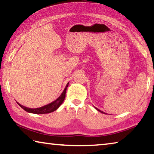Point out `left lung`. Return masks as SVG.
Returning a JSON list of instances; mask_svg holds the SVG:
<instances>
[{"label":"left lung","mask_w":154,"mask_h":154,"mask_svg":"<svg viewBox=\"0 0 154 154\" xmlns=\"http://www.w3.org/2000/svg\"><path fill=\"white\" fill-rule=\"evenodd\" d=\"M95 109H96V110H97V111H98L99 112H100V113H103V111H101L100 110H99V109H97L96 107H95ZM105 114H106V113H105Z\"/></svg>","instance_id":"left-lung-1"}]
</instances>
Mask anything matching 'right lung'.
Returning a JSON list of instances; mask_svg holds the SVG:
<instances>
[{
  "label": "right lung",
  "mask_w": 154,
  "mask_h": 154,
  "mask_svg": "<svg viewBox=\"0 0 154 154\" xmlns=\"http://www.w3.org/2000/svg\"><path fill=\"white\" fill-rule=\"evenodd\" d=\"M69 83H68L66 87H65L64 90L62 93L61 94V95L59 96V97L55 100L53 102L51 103H49L48 105H46L45 106H41V107L39 108H35V109H32V108H28L26 107V106H24L21 105V104L17 103L21 107H22L23 109H24L26 111L28 112V113H35V114H45V113H51V112L55 111L59 108V106H60L63 101L64 100L65 96H66V89L67 87L69 86Z\"/></svg>",
  "instance_id": "right-lung-1"
}]
</instances>
